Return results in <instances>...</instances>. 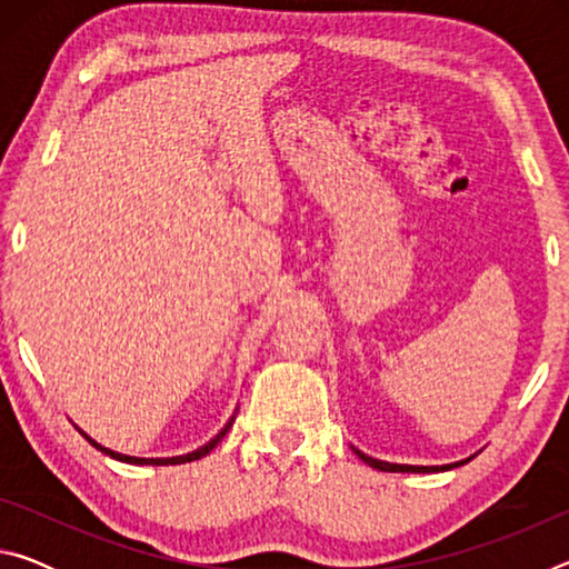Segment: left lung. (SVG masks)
<instances>
[{
  "label": "left lung",
  "instance_id": "1",
  "mask_svg": "<svg viewBox=\"0 0 569 569\" xmlns=\"http://www.w3.org/2000/svg\"><path fill=\"white\" fill-rule=\"evenodd\" d=\"M353 451H356V457H359L363 465H369V467H373V469H379V471H413V475H431V471H449V469H455V467H461V465H467V461L475 457H467V459H461V461H455V465H441V467H419V465H393V461H383V459H373V457H369V455H363V451H359L356 447H351Z\"/></svg>",
  "mask_w": 569,
  "mask_h": 569
}]
</instances>
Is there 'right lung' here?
<instances>
[{
  "mask_svg": "<svg viewBox=\"0 0 569 569\" xmlns=\"http://www.w3.org/2000/svg\"><path fill=\"white\" fill-rule=\"evenodd\" d=\"M238 411V409H236ZM236 411H233V417H230L228 421H226V427L218 431V435L208 441V445H203V447H198L196 451H188V455H180V457H150V459H146V457H130V455H120V451H112V449H108V447H102V445H98V441H94L92 437H88L84 435V439L90 441V445L94 447V449H100L102 455H108V457H112V459H118V461H124V465H140V467H168V465H186V461H196V459H200V457H206V455H210V451H213L216 447H218V441L223 439L226 435H228V429L233 427V421H236Z\"/></svg>",
  "mask_w": 569,
  "mask_h": 569,
  "instance_id": "obj_1",
  "label": "right lung"
}]
</instances>
